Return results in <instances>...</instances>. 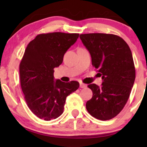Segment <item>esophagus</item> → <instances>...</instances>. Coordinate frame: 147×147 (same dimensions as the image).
Segmentation results:
<instances>
[{"label": "esophagus", "instance_id": "esophagus-1", "mask_svg": "<svg viewBox=\"0 0 147 147\" xmlns=\"http://www.w3.org/2000/svg\"><path fill=\"white\" fill-rule=\"evenodd\" d=\"M79 86H80V88H84L86 87V84H83V83H80V84H79Z\"/></svg>", "mask_w": 147, "mask_h": 147}]
</instances>
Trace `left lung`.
<instances>
[{
	"label": "left lung",
	"instance_id": "left-lung-1",
	"mask_svg": "<svg viewBox=\"0 0 147 147\" xmlns=\"http://www.w3.org/2000/svg\"><path fill=\"white\" fill-rule=\"evenodd\" d=\"M79 37L103 80L101 86H88L92 97L86 102V109L96 119L109 120L124 107L134 84L136 70L131 49L123 38L115 34L92 33Z\"/></svg>",
	"mask_w": 147,
	"mask_h": 147
}]
</instances>
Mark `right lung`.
Here are the masks:
<instances>
[{"label":"right lung","instance_id":"obj_1","mask_svg":"<svg viewBox=\"0 0 147 147\" xmlns=\"http://www.w3.org/2000/svg\"><path fill=\"white\" fill-rule=\"evenodd\" d=\"M79 34H41L30 41L19 65L22 91L28 106L38 118L50 121L63 113L66 97L77 90L76 81H55L54 68L77 41Z\"/></svg>","mask_w":147,"mask_h":147}]
</instances>
